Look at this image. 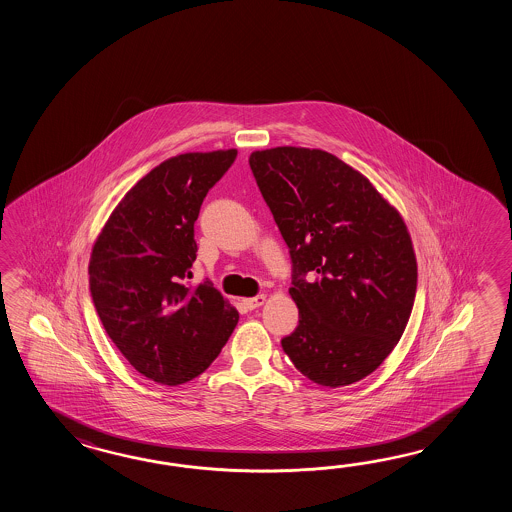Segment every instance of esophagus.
Returning <instances> with one entry per match:
<instances>
[{"instance_id": "34e87169", "label": "esophagus", "mask_w": 512, "mask_h": 512, "mask_svg": "<svg viewBox=\"0 0 512 512\" xmlns=\"http://www.w3.org/2000/svg\"><path fill=\"white\" fill-rule=\"evenodd\" d=\"M265 304V296L263 294H258V296H252V298H245L243 300V305L247 307V309H258L260 305Z\"/></svg>"}]
</instances>
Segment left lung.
Here are the masks:
<instances>
[{
  "label": "left lung",
  "instance_id": "8db88e82",
  "mask_svg": "<svg viewBox=\"0 0 512 512\" xmlns=\"http://www.w3.org/2000/svg\"><path fill=\"white\" fill-rule=\"evenodd\" d=\"M293 263L294 368L338 388L377 370L414 307L417 263L399 212L331 153L280 146L249 157Z\"/></svg>",
  "mask_w": 512,
  "mask_h": 512
}]
</instances>
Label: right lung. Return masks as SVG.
<instances>
[{
  "label": "right lung",
  "mask_w": 512,
  "mask_h": 512,
  "mask_svg": "<svg viewBox=\"0 0 512 512\" xmlns=\"http://www.w3.org/2000/svg\"><path fill=\"white\" fill-rule=\"evenodd\" d=\"M236 150L183 153L120 201L89 260V291L108 337L150 381L183 384L216 360L238 311L212 282L190 285L194 223Z\"/></svg>",
  "instance_id": "1"
}]
</instances>
